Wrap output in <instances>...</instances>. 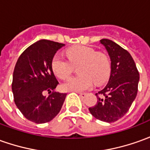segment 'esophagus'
Here are the masks:
<instances>
[{
  "label": "esophagus",
  "instance_id": "34e87169",
  "mask_svg": "<svg viewBox=\"0 0 150 150\" xmlns=\"http://www.w3.org/2000/svg\"><path fill=\"white\" fill-rule=\"evenodd\" d=\"M79 97H81V98H84V97L88 95V93H79Z\"/></svg>",
  "mask_w": 150,
  "mask_h": 150
}]
</instances>
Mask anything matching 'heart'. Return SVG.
Wrapping results in <instances>:
<instances>
[{
  "label": "heart",
  "instance_id": "heart-1",
  "mask_svg": "<svg viewBox=\"0 0 150 150\" xmlns=\"http://www.w3.org/2000/svg\"><path fill=\"white\" fill-rule=\"evenodd\" d=\"M69 61L58 55L52 60V68L58 78L65 79L70 76L73 67L78 66V76L71 77L62 84V88L68 92H83L90 89L93 83H104L110 72V62L103 53L87 46L71 47L66 51Z\"/></svg>",
  "mask_w": 150,
  "mask_h": 150
}]
</instances>
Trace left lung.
<instances>
[{
  "instance_id": "left-lung-1",
  "label": "left lung",
  "mask_w": 150,
  "mask_h": 150,
  "mask_svg": "<svg viewBox=\"0 0 150 150\" xmlns=\"http://www.w3.org/2000/svg\"><path fill=\"white\" fill-rule=\"evenodd\" d=\"M110 58V75L106 86L96 93L97 102L90 107L94 118L113 122L124 116L137 97L140 75L127 50L108 39L100 40Z\"/></svg>"
}]
</instances>
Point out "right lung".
<instances>
[{"instance_id": "obj_1", "label": "right lung", "mask_w": 150, "mask_h": 150, "mask_svg": "<svg viewBox=\"0 0 150 150\" xmlns=\"http://www.w3.org/2000/svg\"><path fill=\"white\" fill-rule=\"evenodd\" d=\"M65 44L41 40L29 46L17 61L13 74L14 102L23 116L35 123L51 121L60 112L67 93L54 90L58 81L53 74L52 60Z\"/></svg>"}]
</instances>
